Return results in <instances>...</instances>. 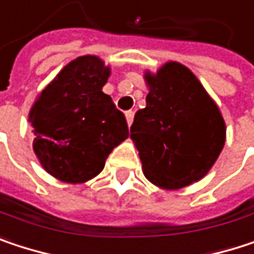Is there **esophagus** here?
<instances>
[{
    "label": "esophagus",
    "instance_id": "obj_1",
    "mask_svg": "<svg viewBox=\"0 0 254 254\" xmlns=\"http://www.w3.org/2000/svg\"><path fill=\"white\" fill-rule=\"evenodd\" d=\"M125 116H127V125L130 127V125H132V122H133V112H127V113H125Z\"/></svg>",
    "mask_w": 254,
    "mask_h": 254
}]
</instances>
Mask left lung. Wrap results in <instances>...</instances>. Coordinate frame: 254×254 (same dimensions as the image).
I'll list each match as a JSON object with an SVG mask.
<instances>
[{"mask_svg": "<svg viewBox=\"0 0 254 254\" xmlns=\"http://www.w3.org/2000/svg\"><path fill=\"white\" fill-rule=\"evenodd\" d=\"M145 109L135 113L130 138L142 174L163 190H179L207 175L227 138L215 100L184 64L168 62L144 72Z\"/></svg>", "mask_w": 254, "mask_h": 254, "instance_id": "left-lung-1", "label": "left lung"}]
</instances>
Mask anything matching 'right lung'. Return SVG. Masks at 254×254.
<instances>
[{"label": "right lung", "instance_id": "add662e5", "mask_svg": "<svg viewBox=\"0 0 254 254\" xmlns=\"http://www.w3.org/2000/svg\"><path fill=\"white\" fill-rule=\"evenodd\" d=\"M110 73L98 56L76 57L30 107L35 156L62 182L83 184L97 177L113 148L129 136L124 113L103 92Z\"/></svg>", "mask_w": 254, "mask_h": 254}]
</instances>
